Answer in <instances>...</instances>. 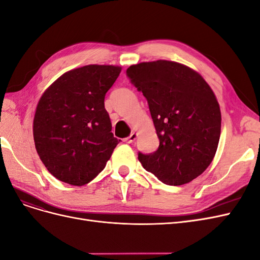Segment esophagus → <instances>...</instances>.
<instances>
[{"label": "esophagus", "mask_w": 260, "mask_h": 260, "mask_svg": "<svg viewBox=\"0 0 260 260\" xmlns=\"http://www.w3.org/2000/svg\"><path fill=\"white\" fill-rule=\"evenodd\" d=\"M137 138H138V135H137L136 132H133V133H131V135L128 138L124 139V142L125 143H133L136 141Z\"/></svg>", "instance_id": "34e87169"}]
</instances>
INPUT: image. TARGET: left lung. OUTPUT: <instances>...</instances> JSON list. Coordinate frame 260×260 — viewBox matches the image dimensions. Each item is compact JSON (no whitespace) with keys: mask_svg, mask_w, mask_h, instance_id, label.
I'll use <instances>...</instances> for the list:
<instances>
[{"mask_svg":"<svg viewBox=\"0 0 260 260\" xmlns=\"http://www.w3.org/2000/svg\"><path fill=\"white\" fill-rule=\"evenodd\" d=\"M127 76L147 100L159 146L139 153L145 170L168 185L201 176L212 161L221 132V113L214 91L192 68L170 60L140 62Z\"/></svg>","mask_w":260,"mask_h":260,"instance_id":"8db88e82","label":"left lung"}]
</instances>
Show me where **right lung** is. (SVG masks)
Segmentation results:
<instances>
[{
  "label": "right lung",
  "instance_id": "right-lung-1",
  "mask_svg": "<svg viewBox=\"0 0 260 260\" xmlns=\"http://www.w3.org/2000/svg\"><path fill=\"white\" fill-rule=\"evenodd\" d=\"M121 72L113 65H88L61 75L39 101L34 139L46 169L62 182L81 186L106 166L120 140L112 133L106 92Z\"/></svg>",
  "mask_w": 260,
  "mask_h": 260
}]
</instances>
